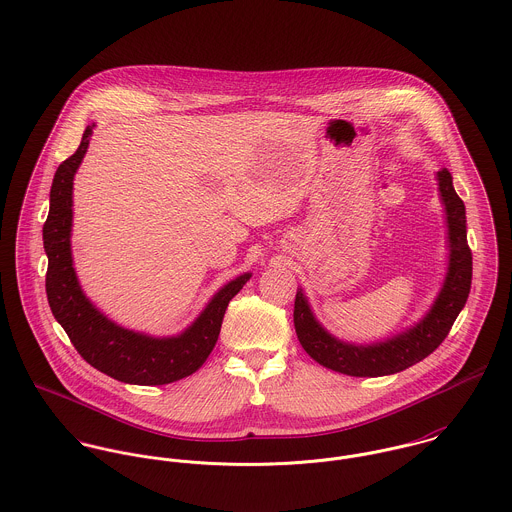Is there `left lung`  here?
I'll return each instance as SVG.
<instances>
[{
	"label": "left lung",
	"instance_id": "obj_1",
	"mask_svg": "<svg viewBox=\"0 0 512 512\" xmlns=\"http://www.w3.org/2000/svg\"><path fill=\"white\" fill-rule=\"evenodd\" d=\"M439 197L447 224V272L430 311L410 329L368 345L347 343L331 335L313 315L301 288L295 293L293 325L305 353L335 372L349 376H386L424 361L447 337L471 290L473 258L467 244L465 205L453 189L451 173L443 167L438 175Z\"/></svg>",
	"mask_w": 512,
	"mask_h": 512
}]
</instances>
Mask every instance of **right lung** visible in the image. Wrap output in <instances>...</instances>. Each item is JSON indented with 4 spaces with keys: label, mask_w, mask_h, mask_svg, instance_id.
<instances>
[{
    "label": "right lung",
    "mask_w": 512,
    "mask_h": 512,
    "mask_svg": "<svg viewBox=\"0 0 512 512\" xmlns=\"http://www.w3.org/2000/svg\"><path fill=\"white\" fill-rule=\"evenodd\" d=\"M94 124L86 126L80 146L65 159L53 179L43 244L49 258L47 299L74 349L96 370L140 386L169 384L199 370L217 345L230 299L252 278L250 272L222 286L201 315L175 337H151L108 319L82 292L73 266V179L90 144Z\"/></svg>",
    "instance_id": "obj_1"
}]
</instances>
